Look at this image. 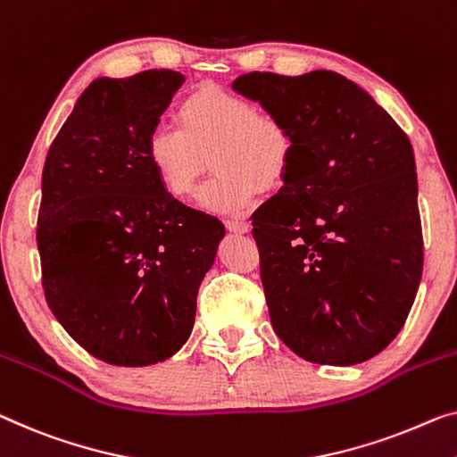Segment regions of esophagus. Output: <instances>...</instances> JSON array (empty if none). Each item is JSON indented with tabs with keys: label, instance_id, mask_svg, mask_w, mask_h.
<instances>
[{
	"label": "esophagus",
	"instance_id": "34e87169",
	"mask_svg": "<svg viewBox=\"0 0 457 457\" xmlns=\"http://www.w3.org/2000/svg\"><path fill=\"white\" fill-rule=\"evenodd\" d=\"M226 228L234 234H248L250 231V223L246 220H228Z\"/></svg>",
	"mask_w": 457,
	"mask_h": 457
}]
</instances>
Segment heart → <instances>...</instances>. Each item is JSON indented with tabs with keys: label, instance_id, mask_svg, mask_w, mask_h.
<instances>
[{
	"label": "heart",
	"instance_id": "b5f03b06",
	"mask_svg": "<svg viewBox=\"0 0 457 457\" xmlns=\"http://www.w3.org/2000/svg\"><path fill=\"white\" fill-rule=\"evenodd\" d=\"M180 127L155 125L145 155L160 185L176 199L193 195L211 163L217 170L199 190V205L213 213L248 207L258 188L285 180L294 158V133L278 114L221 87H201L179 106Z\"/></svg>",
	"mask_w": 457,
	"mask_h": 457
}]
</instances>
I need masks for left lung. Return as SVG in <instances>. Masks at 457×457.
<instances>
[{
	"label": "left lung",
	"instance_id": "8db88e82",
	"mask_svg": "<svg viewBox=\"0 0 457 457\" xmlns=\"http://www.w3.org/2000/svg\"><path fill=\"white\" fill-rule=\"evenodd\" d=\"M234 90L295 143L285 187L252 215L272 328L312 363H363L396 338L423 275L411 141L335 71H252Z\"/></svg>",
	"mask_w": 457,
	"mask_h": 457
}]
</instances>
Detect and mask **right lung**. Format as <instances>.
Here are the masks:
<instances>
[{"label":"right lung","mask_w":457,"mask_h":457,"mask_svg":"<svg viewBox=\"0 0 457 457\" xmlns=\"http://www.w3.org/2000/svg\"><path fill=\"white\" fill-rule=\"evenodd\" d=\"M185 76L94 79L43 168L37 246L54 318L119 367L172 357L193 330L199 285L226 234L160 185L145 141Z\"/></svg>","instance_id":"right-lung-1"}]
</instances>
